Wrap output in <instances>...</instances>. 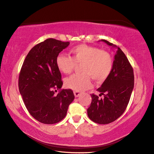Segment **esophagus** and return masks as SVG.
Returning <instances> with one entry per match:
<instances>
[{
  "label": "esophagus",
  "instance_id": "34e87169",
  "mask_svg": "<svg viewBox=\"0 0 154 154\" xmlns=\"http://www.w3.org/2000/svg\"><path fill=\"white\" fill-rule=\"evenodd\" d=\"M74 94L75 97H79L81 95V93L80 92H77V91H75L74 92Z\"/></svg>",
  "mask_w": 154,
  "mask_h": 154
}]
</instances>
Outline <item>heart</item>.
<instances>
[{
	"mask_svg": "<svg viewBox=\"0 0 154 154\" xmlns=\"http://www.w3.org/2000/svg\"><path fill=\"white\" fill-rule=\"evenodd\" d=\"M72 56L63 54L56 58V66L64 74H70L80 64V74H74L66 78L65 86L77 92L88 89L91 86V78L102 82L110 75L114 62L112 56L107 51L96 46L79 45L70 50Z\"/></svg>",
	"mask_w": 154,
	"mask_h": 154,
	"instance_id": "heart-1",
	"label": "heart"
}]
</instances>
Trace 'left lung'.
Instances as JSON below:
<instances>
[{
	"instance_id": "8db88e82",
	"label": "left lung",
	"mask_w": 154,
	"mask_h": 154,
	"mask_svg": "<svg viewBox=\"0 0 154 154\" xmlns=\"http://www.w3.org/2000/svg\"><path fill=\"white\" fill-rule=\"evenodd\" d=\"M109 46L117 48L110 75L97 89L100 98L91 94L92 102L88 108L91 120L99 124H107L115 121L124 112L129 103L134 86L133 68L122 50L106 40H101Z\"/></svg>"
}]
</instances>
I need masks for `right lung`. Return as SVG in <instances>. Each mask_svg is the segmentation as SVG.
<instances>
[{"mask_svg":"<svg viewBox=\"0 0 154 154\" xmlns=\"http://www.w3.org/2000/svg\"><path fill=\"white\" fill-rule=\"evenodd\" d=\"M69 45V42L46 39L30 50L22 66L20 93L30 114L42 124H54L63 120L74 99L71 89H60L63 82L56 62L59 53ZM54 89L60 90L57 95Z\"/></svg>","mask_w":154,"mask_h":154,"instance_id":"right-lung-1","label":"right lung"}]
</instances>
